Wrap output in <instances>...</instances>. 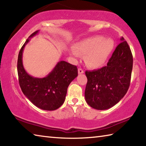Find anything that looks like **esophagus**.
<instances>
[{
    "label": "esophagus",
    "instance_id": "34e87169",
    "mask_svg": "<svg viewBox=\"0 0 146 146\" xmlns=\"http://www.w3.org/2000/svg\"><path fill=\"white\" fill-rule=\"evenodd\" d=\"M78 74H83L84 73V71H83L82 68H78Z\"/></svg>",
    "mask_w": 146,
    "mask_h": 146
}]
</instances>
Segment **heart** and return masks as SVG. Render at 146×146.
Listing matches in <instances>:
<instances>
[{"instance_id": "1", "label": "heart", "mask_w": 146, "mask_h": 146, "mask_svg": "<svg viewBox=\"0 0 146 146\" xmlns=\"http://www.w3.org/2000/svg\"><path fill=\"white\" fill-rule=\"evenodd\" d=\"M113 47V41L111 39L95 36L77 42L71 53L75 58L80 56V52L86 54V64L92 68H97L105 63Z\"/></svg>"}]
</instances>
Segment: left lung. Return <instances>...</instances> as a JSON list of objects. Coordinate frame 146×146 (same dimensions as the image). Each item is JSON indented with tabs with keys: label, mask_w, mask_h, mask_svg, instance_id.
Listing matches in <instances>:
<instances>
[{
	"label": "left lung",
	"mask_w": 146,
	"mask_h": 146,
	"mask_svg": "<svg viewBox=\"0 0 146 146\" xmlns=\"http://www.w3.org/2000/svg\"><path fill=\"white\" fill-rule=\"evenodd\" d=\"M108 60L100 69L86 71L88 82L85 100L97 110H107L116 105L126 94L131 83L133 66L132 54L122 37Z\"/></svg>",
	"instance_id": "obj_1"
}]
</instances>
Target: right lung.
Segmentation results:
<instances>
[{
	"mask_svg": "<svg viewBox=\"0 0 146 146\" xmlns=\"http://www.w3.org/2000/svg\"><path fill=\"white\" fill-rule=\"evenodd\" d=\"M39 31H36L29 37L19 53V82L24 95L35 106L44 110H55L63 104L68 86L78 76V69L75 65L60 61L44 78L29 75L23 66V52L31 38L38 35Z\"/></svg>",
	"mask_w": 146,
	"mask_h": 146,
	"instance_id": "right-lung-1",
	"label": "right lung"
}]
</instances>
